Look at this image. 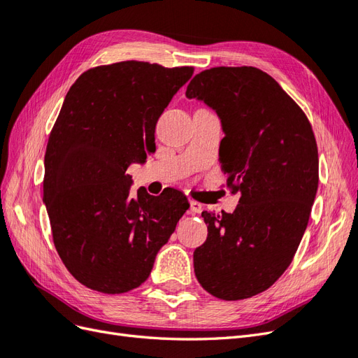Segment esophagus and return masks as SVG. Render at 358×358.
I'll use <instances>...</instances> for the list:
<instances>
[{
	"mask_svg": "<svg viewBox=\"0 0 358 358\" xmlns=\"http://www.w3.org/2000/svg\"><path fill=\"white\" fill-rule=\"evenodd\" d=\"M189 209H191L192 213H200L204 209V206L201 203L196 201V200H191L189 201Z\"/></svg>",
	"mask_w": 358,
	"mask_h": 358,
	"instance_id": "34e87169",
	"label": "esophagus"
}]
</instances>
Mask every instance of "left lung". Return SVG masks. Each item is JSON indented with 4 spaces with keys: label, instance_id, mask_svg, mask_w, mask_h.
<instances>
[{
    "label": "left lung",
    "instance_id": "8db88e82",
    "mask_svg": "<svg viewBox=\"0 0 358 358\" xmlns=\"http://www.w3.org/2000/svg\"><path fill=\"white\" fill-rule=\"evenodd\" d=\"M188 99L218 113L220 161L233 213L203 212L208 239L194 251L200 285L221 300L272 287L291 264L318 189V148L308 116L255 67H213L194 76Z\"/></svg>",
    "mask_w": 358,
    "mask_h": 358
}]
</instances>
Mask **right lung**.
Instances as JSON below:
<instances>
[{
    "mask_svg": "<svg viewBox=\"0 0 358 358\" xmlns=\"http://www.w3.org/2000/svg\"><path fill=\"white\" fill-rule=\"evenodd\" d=\"M194 67L122 61L79 76L45 154L43 201L53 243L85 287L121 294L142 285L189 208L178 189L129 197L131 162L155 150V125Z\"/></svg>",
    "mask_w": 358,
    "mask_h": 358,
    "instance_id": "1",
    "label": "right lung"
}]
</instances>
